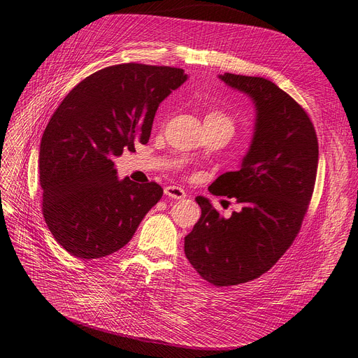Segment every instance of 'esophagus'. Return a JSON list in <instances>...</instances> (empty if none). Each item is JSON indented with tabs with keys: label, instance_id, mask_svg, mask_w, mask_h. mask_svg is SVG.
I'll return each instance as SVG.
<instances>
[{
	"label": "esophagus",
	"instance_id": "esophagus-1",
	"mask_svg": "<svg viewBox=\"0 0 358 358\" xmlns=\"http://www.w3.org/2000/svg\"><path fill=\"white\" fill-rule=\"evenodd\" d=\"M164 194H166L167 196L172 198V199H183V198L186 196V192H185L182 188H179V186H175V185L166 186V188H164Z\"/></svg>",
	"mask_w": 358,
	"mask_h": 358
}]
</instances>
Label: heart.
<instances>
[{
    "mask_svg": "<svg viewBox=\"0 0 358 358\" xmlns=\"http://www.w3.org/2000/svg\"><path fill=\"white\" fill-rule=\"evenodd\" d=\"M206 119H220V121H226V122H229L230 125H233V124H231V119H230L224 112H220V110H211V112H208L207 116H206Z\"/></svg>",
    "mask_w": 358,
    "mask_h": 358,
    "instance_id": "1",
    "label": "heart"
}]
</instances>
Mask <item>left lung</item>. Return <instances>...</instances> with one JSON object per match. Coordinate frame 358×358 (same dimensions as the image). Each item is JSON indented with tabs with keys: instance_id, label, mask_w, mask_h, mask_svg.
<instances>
[{
	"instance_id": "1",
	"label": "left lung",
	"mask_w": 358,
	"mask_h": 358,
	"mask_svg": "<svg viewBox=\"0 0 358 358\" xmlns=\"http://www.w3.org/2000/svg\"><path fill=\"white\" fill-rule=\"evenodd\" d=\"M220 78L257 106L241 170L218 176L208 188L236 198L242 210L224 218L198 196L201 218L185 237V255L203 280L229 287L265 274L294 242L313 195L319 145L308 112L277 84L230 73Z\"/></svg>"
}]
</instances>
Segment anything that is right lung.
Instances as JSON below:
<instances>
[{
	"instance_id": "add662e5",
	"label": "right lung",
	"mask_w": 358,
	"mask_h": 358,
	"mask_svg": "<svg viewBox=\"0 0 358 358\" xmlns=\"http://www.w3.org/2000/svg\"><path fill=\"white\" fill-rule=\"evenodd\" d=\"M186 80L182 68L106 66L80 81L50 116L39 151L42 213L76 258L124 248L163 195L156 182L119 180L113 157L147 144L162 101Z\"/></svg>"
}]
</instances>
